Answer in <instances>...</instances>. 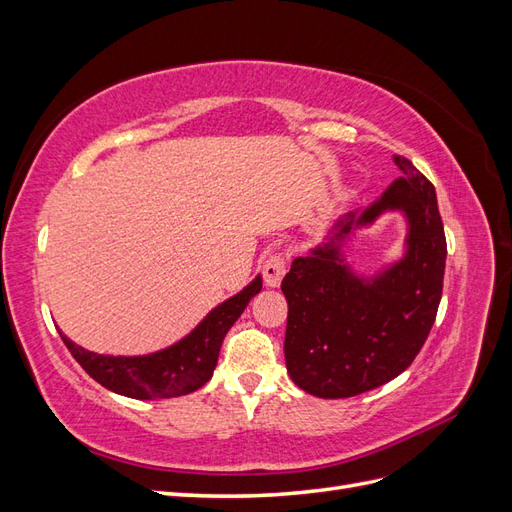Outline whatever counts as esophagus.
<instances>
[{
	"label": "esophagus",
	"mask_w": 512,
	"mask_h": 512,
	"mask_svg": "<svg viewBox=\"0 0 512 512\" xmlns=\"http://www.w3.org/2000/svg\"><path fill=\"white\" fill-rule=\"evenodd\" d=\"M284 275H286V260L280 254H273L262 262V280H265L269 288L280 286Z\"/></svg>",
	"instance_id": "1"
}]
</instances>
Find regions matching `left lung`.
<instances>
[{
    "instance_id": "left-lung-1",
    "label": "left lung",
    "mask_w": 512,
    "mask_h": 512,
    "mask_svg": "<svg viewBox=\"0 0 512 512\" xmlns=\"http://www.w3.org/2000/svg\"><path fill=\"white\" fill-rule=\"evenodd\" d=\"M399 177L374 203L339 215L324 239L292 260L282 282L292 382L322 399L354 397L406 371L433 327L442 297L446 239L436 188L393 156ZM384 212L407 222L405 254L374 274L356 272L347 241Z\"/></svg>"
}]
</instances>
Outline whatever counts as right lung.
Returning <instances> with one entry per match:
<instances>
[{"instance_id": "1", "label": "right lung", "mask_w": 512, "mask_h": 512, "mask_svg": "<svg viewBox=\"0 0 512 512\" xmlns=\"http://www.w3.org/2000/svg\"><path fill=\"white\" fill-rule=\"evenodd\" d=\"M260 288L262 277L256 275L241 292L215 305L179 342L149 354H98L76 346L61 331L59 335L76 363L104 389L132 399L181 397L198 391L211 380L228 329L237 322Z\"/></svg>"}]
</instances>
